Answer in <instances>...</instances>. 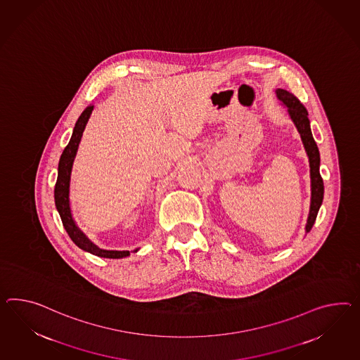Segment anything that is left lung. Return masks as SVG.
Masks as SVG:
<instances>
[{"mask_svg":"<svg viewBox=\"0 0 360 360\" xmlns=\"http://www.w3.org/2000/svg\"><path fill=\"white\" fill-rule=\"evenodd\" d=\"M278 98L282 101L283 104H286L288 108V113L291 116L292 121L295 122L296 129L300 133L302 141L304 143L307 155L309 158V167H311V180H312V198H311V210H309V217L307 221L305 230L309 232L316 221L319 209L323 203V177L320 175V153L319 148L314 142L311 127H309V119H308V112L305 110L304 105L300 103V101L296 98L294 94L288 93L283 89H278Z\"/></svg>","mask_w":360,"mask_h":360,"instance_id":"8db88e82","label":"left lung"}]
</instances>
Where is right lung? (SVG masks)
<instances>
[{"label":"right lung","mask_w":360,"mask_h":360,"mask_svg":"<svg viewBox=\"0 0 360 360\" xmlns=\"http://www.w3.org/2000/svg\"><path fill=\"white\" fill-rule=\"evenodd\" d=\"M94 105H89L82 115L79 116L78 121L75 122L74 127L73 136L69 141V143L64 148L60 163H58V175H57V181L55 186V202L56 207L58 210V214L61 217V221L64 224L65 230L70 239L73 240L74 244L77 247L90 252L95 256L105 258H122L129 256V250H104V249L98 248L95 244H93L90 240L87 239L83 232L75 226L72 212H70V206H69V183H70V174H72V166H73L74 158L78 150V145L81 142L83 130L86 128V124L89 121V117L93 112ZM133 252H137L133 250Z\"/></svg>","instance_id":"add662e5"}]
</instances>
